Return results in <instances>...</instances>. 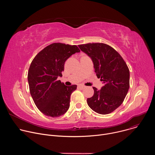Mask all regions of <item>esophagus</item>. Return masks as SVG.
<instances>
[{"label": "esophagus", "mask_w": 155, "mask_h": 155, "mask_svg": "<svg viewBox=\"0 0 155 155\" xmlns=\"http://www.w3.org/2000/svg\"><path fill=\"white\" fill-rule=\"evenodd\" d=\"M78 87H79L80 88H81V89H84V88L85 87V86L83 85V84H80V85L78 86Z\"/></svg>", "instance_id": "34e87169"}]
</instances>
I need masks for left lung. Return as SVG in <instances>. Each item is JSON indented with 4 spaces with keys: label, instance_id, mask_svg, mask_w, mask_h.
Masks as SVG:
<instances>
[{
    "label": "left lung",
    "instance_id": "obj_1",
    "mask_svg": "<svg viewBox=\"0 0 155 155\" xmlns=\"http://www.w3.org/2000/svg\"><path fill=\"white\" fill-rule=\"evenodd\" d=\"M80 49L90 56L97 78L104 85L98 90L93 87V97L87 104L95 112L112 113L123 103L129 88V70L120 54L112 47L102 43L79 45Z\"/></svg>",
    "mask_w": 155,
    "mask_h": 155
}]
</instances>
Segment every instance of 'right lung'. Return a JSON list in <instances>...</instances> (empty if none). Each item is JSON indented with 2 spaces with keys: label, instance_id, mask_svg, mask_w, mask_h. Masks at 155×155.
Segmentation results:
<instances>
[{
  "label": "right lung",
  "instance_id": "right-lung-1",
  "mask_svg": "<svg viewBox=\"0 0 155 155\" xmlns=\"http://www.w3.org/2000/svg\"><path fill=\"white\" fill-rule=\"evenodd\" d=\"M80 51L76 45L54 43L40 51L32 60L28 75L30 93L44 115L58 117L68 110L71 94L77 86H65L58 78L62 76L65 61Z\"/></svg>",
  "mask_w": 155,
  "mask_h": 155
}]
</instances>
